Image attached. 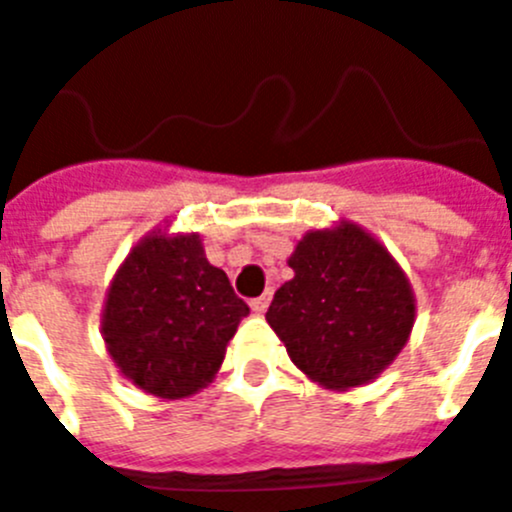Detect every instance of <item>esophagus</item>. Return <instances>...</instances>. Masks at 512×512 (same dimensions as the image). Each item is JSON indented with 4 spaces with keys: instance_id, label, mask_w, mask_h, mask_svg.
<instances>
[{
    "instance_id": "34e87169",
    "label": "esophagus",
    "mask_w": 512,
    "mask_h": 512,
    "mask_svg": "<svg viewBox=\"0 0 512 512\" xmlns=\"http://www.w3.org/2000/svg\"><path fill=\"white\" fill-rule=\"evenodd\" d=\"M267 306H269V293H264V296H259V298H253L251 301V309L256 314H264L267 312Z\"/></svg>"
}]
</instances>
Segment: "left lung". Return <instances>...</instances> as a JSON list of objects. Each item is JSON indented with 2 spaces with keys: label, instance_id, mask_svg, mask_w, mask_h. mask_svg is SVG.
<instances>
[{
  "label": "left lung",
  "instance_id": "left-lung-1",
  "mask_svg": "<svg viewBox=\"0 0 512 512\" xmlns=\"http://www.w3.org/2000/svg\"><path fill=\"white\" fill-rule=\"evenodd\" d=\"M288 280L267 322L290 362L330 391L365 386L407 346L415 293L399 261L365 227L341 219L309 230L290 253Z\"/></svg>",
  "mask_w": 512,
  "mask_h": 512
}]
</instances>
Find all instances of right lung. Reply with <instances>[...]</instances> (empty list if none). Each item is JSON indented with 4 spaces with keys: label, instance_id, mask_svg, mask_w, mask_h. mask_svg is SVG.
Returning <instances> with one entry per match:
<instances>
[{
    "label": "right lung",
    "instance_id": "right-lung-1",
    "mask_svg": "<svg viewBox=\"0 0 512 512\" xmlns=\"http://www.w3.org/2000/svg\"><path fill=\"white\" fill-rule=\"evenodd\" d=\"M248 314L198 232L155 227L110 280L100 333L129 383L158 399H187L216 378Z\"/></svg>",
    "mask_w": 512,
    "mask_h": 512
}]
</instances>
